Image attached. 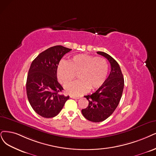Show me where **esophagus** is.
Returning a JSON list of instances; mask_svg holds the SVG:
<instances>
[{
  "label": "esophagus",
  "instance_id": "obj_1",
  "mask_svg": "<svg viewBox=\"0 0 156 156\" xmlns=\"http://www.w3.org/2000/svg\"><path fill=\"white\" fill-rule=\"evenodd\" d=\"M70 98H73V99H79L80 98L79 96H73V95H71Z\"/></svg>",
  "mask_w": 156,
  "mask_h": 156
}]
</instances>
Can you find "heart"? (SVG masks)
<instances>
[{"instance_id": "1", "label": "heart", "mask_w": 156, "mask_h": 156, "mask_svg": "<svg viewBox=\"0 0 156 156\" xmlns=\"http://www.w3.org/2000/svg\"><path fill=\"white\" fill-rule=\"evenodd\" d=\"M108 65L103 57L87 54L74 56L69 62L62 60L57 67V78L64 87L71 84L78 74L79 80L66 88L67 93L80 95L89 89L100 87L107 79Z\"/></svg>"}]
</instances>
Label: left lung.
Masks as SVG:
<instances>
[{
    "instance_id": "obj_1",
    "label": "left lung",
    "mask_w": 156,
    "mask_h": 156,
    "mask_svg": "<svg viewBox=\"0 0 156 156\" xmlns=\"http://www.w3.org/2000/svg\"><path fill=\"white\" fill-rule=\"evenodd\" d=\"M111 63V73L101 87L95 93L85 96L89 101L88 107L82 109L83 116L93 122L105 120L116 110L122 98L124 78L118 62L104 52L98 51Z\"/></svg>"
}]
</instances>
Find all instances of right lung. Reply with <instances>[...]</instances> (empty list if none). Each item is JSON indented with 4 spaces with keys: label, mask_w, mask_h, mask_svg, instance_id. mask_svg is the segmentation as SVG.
<instances>
[{
    "label": "right lung",
    "mask_w": 156,
    "mask_h": 156,
    "mask_svg": "<svg viewBox=\"0 0 156 156\" xmlns=\"http://www.w3.org/2000/svg\"><path fill=\"white\" fill-rule=\"evenodd\" d=\"M71 50L53 46L40 53L31 63L27 77V96L33 110L42 117L56 116L69 98V96L60 94L63 87L56 74L61 58Z\"/></svg>",
    "instance_id": "obj_1"
}]
</instances>
